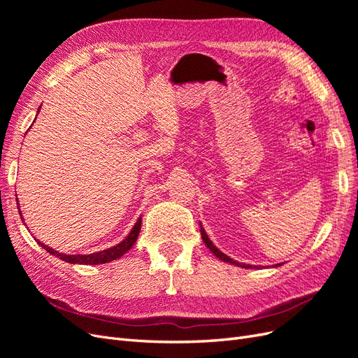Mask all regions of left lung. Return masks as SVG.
I'll list each match as a JSON object with an SVG mask.
<instances>
[{
    "label": "left lung",
    "mask_w": 358,
    "mask_h": 358,
    "mask_svg": "<svg viewBox=\"0 0 358 358\" xmlns=\"http://www.w3.org/2000/svg\"><path fill=\"white\" fill-rule=\"evenodd\" d=\"M200 233H201V239H203V242L206 243V246H208V248L210 249V252H213V255H215L216 258L222 259V262H225V263H230V264L241 266V267H243V268H252V266H249V264H243V263H237V262H234V259H231L229 255H225L224 252H221L220 249L216 248V246L212 243V241L209 239L208 234H206V231H204V229H203V225H200ZM278 266H280V264H278ZM255 267H257V266H255Z\"/></svg>",
    "instance_id": "1"
}]
</instances>
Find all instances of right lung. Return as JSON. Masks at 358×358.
Returning <instances> with one entry per match:
<instances>
[{"instance_id":"obj_1","label":"right lung","mask_w":358,"mask_h":358,"mask_svg":"<svg viewBox=\"0 0 358 358\" xmlns=\"http://www.w3.org/2000/svg\"><path fill=\"white\" fill-rule=\"evenodd\" d=\"M38 112H40V107H38ZM19 204V203H17ZM19 209V206H17ZM20 213V210H19ZM20 218H22V213H20ZM140 229H142V218H138L137 222L134 224L133 230L129 231V234L125 237V239L117 243L116 246L113 248H109V249H104V251H100V252H94V254H88V255H82V254H76V255H67V254H62V252H58L55 251V249H52L50 246L41 243V242H37L45 251H48L49 254L55 255L58 258H61L62 262H67L70 264H88V266H92V264H104V263H109V262H113V259L116 258H121L125 252H128L129 249L133 248V245L136 243L137 237H138V233H140Z\"/></svg>"}]
</instances>
